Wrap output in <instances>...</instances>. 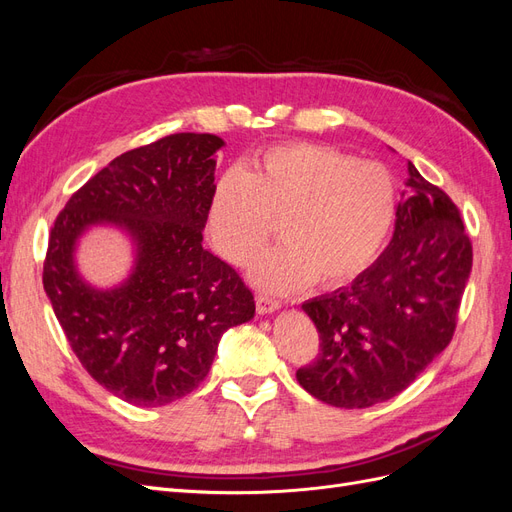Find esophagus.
<instances>
[{
  "mask_svg": "<svg viewBox=\"0 0 512 512\" xmlns=\"http://www.w3.org/2000/svg\"><path fill=\"white\" fill-rule=\"evenodd\" d=\"M282 307V303L277 301V299H271V297H267V294H258L256 297V309H258V314H273V312H277V309Z\"/></svg>",
  "mask_w": 512,
  "mask_h": 512,
  "instance_id": "obj_1",
  "label": "esophagus"
}]
</instances>
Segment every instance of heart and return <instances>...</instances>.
I'll list each match as a JSON object with an SVG mask.
<instances>
[{
    "label": "heart",
    "instance_id": "b5f03b06",
    "mask_svg": "<svg viewBox=\"0 0 512 512\" xmlns=\"http://www.w3.org/2000/svg\"><path fill=\"white\" fill-rule=\"evenodd\" d=\"M397 207V181L384 164L329 145L290 143L262 151L250 170L228 168L218 177L207 235L228 262L245 265L277 220L284 243L252 262V280L271 292L314 280L331 288L374 262Z\"/></svg>",
    "mask_w": 512,
    "mask_h": 512
}]
</instances>
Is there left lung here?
Instances as JSON below:
<instances>
[{"mask_svg": "<svg viewBox=\"0 0 512 512\" xmlns=\"http://www.w3.org/2000/svg\"><path fill=\"white\" fill-rule=\"evenodd\" d=\"M472 271L459 209L408 162L389 247L348 288L303 303L320 333L303 389L335 408H369L401 393L451 344Z\"/></svg>", "mask_w": 512, "mask_h": 512, "instance_id": "1", "label": "left lung"}]
</instances>
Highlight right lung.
I'll use <instances>...</instances> for the list:
<instances>
[{
	"mask_svg": "<svg viewBox=\"0 0 512 512\" xmlns=\"http://www.w3.org/2000/svg\"><path fill=\"white\" fill-rule=\"evenodd\" d=\"M224 141L181 132L121 153L57 215L42 284L72 352L106 391L134 406H166L209 374L220 337L254 318V294L203 247L213 173ZM126 229L135 267L115 289L75 269L91 225Z\"/></svg>",
	"mask_w": 512,
	"mask_h": 512,
	"instance_id": "right-lung-1",
	"label": "right lung"
}]
</instances>
